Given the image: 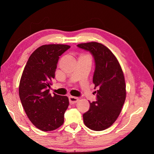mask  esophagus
<instances>
[{"mask_svg": "<svg viewBox=\"0 0 154 154\" xmlns=\"http://www.w3.org/2000/svg\"><path fill=\"white\" fill-rule=\"evenodd\" d=\"M69 103L71 104H75L77 103V101L79 100V98L77 97H75V96H70L69 97Z\"/></svg>", "mask_w": 154, "mask_h": 154, "instance_id": "1", "label": "esophagus"}]
</instances>
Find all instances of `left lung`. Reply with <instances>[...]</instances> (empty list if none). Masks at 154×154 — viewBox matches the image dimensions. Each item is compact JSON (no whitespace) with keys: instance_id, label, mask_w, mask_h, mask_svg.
Listing matches in <instances>:
<instances>
[{"instance_id":"1","label":"left lung","mask_w":154,"mask_h":154,"mask_svg":"<svg viewBox=\"0 0 154 154\" xmlns=\"http://www.w3.org/2000/svg\"><path fill=\"white\" fill-rule=\"evenodd\" d=\"M90 51L95 62L93 83L96 101L90 102V109L83 115V122L90 129L101 131L113 124L122 111L126 99V83L119 62L103 44L90 42L78 44Z\"/></svg>"}]
</instances>
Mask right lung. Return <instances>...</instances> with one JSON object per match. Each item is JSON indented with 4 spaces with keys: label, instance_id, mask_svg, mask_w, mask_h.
I'll return each mask as SVG.
<instances>
[{
    "label": "right lung",
    "instance_id": "obj_1",
    "mask_svg": "<svg viewBox=\"0 0 154 154\" xmlns=\"http://www.w3.org/2000/svg\"><path fill=\"white\" fill-rule=\"evenodd\" d=\"M71 47L51 44L39 47L31 54L21 77L19 95L28 118L42 131H51L64 123L69 106L66 96L49 94L58 60Z\"/></svg>",
    "mask_w": 154,
    "mask_h": 154
}]
</instances>
